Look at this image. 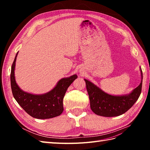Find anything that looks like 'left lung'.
I'll list each match as a JSON object with an SVG mask.
<instances>
[{"label":"left lung","instance_id":"obj_1","mask_svg":"<svg viewBox=\"0 0 150 150\" xmlns=\"http://www.w3.org/2000/svg\"><path fill=\"white\" fill-rule=\"evenodd\" d=\"M140 69L142 82L129 94L125 96H117L108 94L84 79L91 110L97 115L105 117L117 116L129 110L138 100L142 93L143 72L142 69Z\"/></svg>","mask_w":150,"mask_h":150}]
</instances>
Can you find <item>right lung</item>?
I'll use <instances>...</instances> for the list:
<instances>
[{"label": "right lung", "mask_w": 150, "mask_h": 150, "mask_svg": "<svg viewBox=\"0 0 150 150\" xmlns=\"http://www.w3.org/2000/svg\"><path fill=\"white\" fill-rule=\"evenodd\" d=\"M17 53L11 67V84L13 98L23 110L37 119H49L59 116L64 110L63 99L68 87L78 78L76 74L59 81L51 91L41 95H35L22 91L15 80L14 69Z\"/></svg>", "instance_id": "right-lung-1"}]
</instances>
